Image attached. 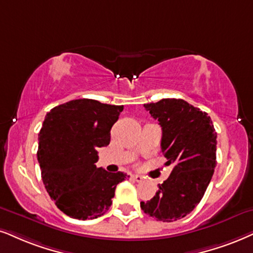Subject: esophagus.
<instances>
[{"instance_id": "34e87169", "label": "esophagus", "mask_w": 253, "mask_h": 253, "mask_svg": "<svg viewBox=\"0 0 253 253\" xmlns=\"http://www.w3.org/2000/svg\"><path fill=\"white\" fill-rule=\"evenodd\" d=\"M133 178L134 181H136V182H142V176H140V175H132V176H130Z\"/></svg>"}]
</instances>
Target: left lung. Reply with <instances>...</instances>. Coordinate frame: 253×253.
<instances>
[{"label":"left lung","mask_w":253,"mask_h":253,"mask_svg":"<svg viewBox=\"0 0 253 253\" xmlns=\"http://www.w3.org/2000/svg\"><path fill=\"white\" fill-rule=\"evenodd\" d=\"M162 128L161 150L171 174L140 207L161 222L183 218L202 200L216 167L217 133L211 118L182 99L143 105Z\"/></svg>","instance_id":"1"}]
</instances>
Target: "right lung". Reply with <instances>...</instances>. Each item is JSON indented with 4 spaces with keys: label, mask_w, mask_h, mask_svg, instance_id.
I'll list each match as a JSON object with an SVG mask.
<instances>
[{
    "label": "right lung",
    "mask_w": 253,
    "mask_h": 253,
    "mask_svg": "<svg viewBox=\"0 0 253 253\" xmlns=\"http://www.w3.org/2000/svg\"><path fill=\"white\" fill-rule=\"evenodd\" d=\"M123 105L77 99L53 107L38 134L42 180L60 211L94 219L110 209L118 183L129 176L97 168V149L110 145L111 128Z\"/></svg>",
    "instance_id": "add662e5"
}]
</instances>
